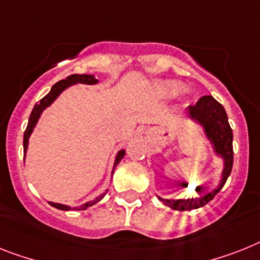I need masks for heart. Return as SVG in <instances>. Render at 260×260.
Listing matches in <instances>:
<instances>
[{
	"label": "heart",
	"instance_id": "obj_1",
	"mask_svg": "<svg viewBox=\"0 0 260 260\" xmlns=\"http://www.w3.org/2000/svg\"><path fill=\"white\" fill-rule=\"evenodd\" d=\"M182 89H183V85L173 79H160V81H156L154 85V91L160 98H170V96L177 95L179 91H182Z\"/></svg>",
	"mask_w": 260,
	"mask_h": 260
}]
</instances>
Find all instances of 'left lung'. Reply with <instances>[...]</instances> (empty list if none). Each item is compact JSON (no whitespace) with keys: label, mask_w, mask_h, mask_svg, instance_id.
I'll list each match as a JSON object with an SVG mask.
<instances>
[{"label":"left lung","mask_w":260,"mask_h":260,"mask_svg":"<svg viewBox=\"0 0 260 260\" xmlns=\"http://www.w3.org/2000/svg\"><path fill=\"white\" fill-rule=\"evenodd\" d=\"M187 115L192 121L198 122L199 125L205 128V134L216 155H219L223 159V171L222 179L219 186L215 190L207 191L205 194L199 195L198 198L187 199H165L158 197L160 202L178 211H186V210L199 209L202 206L207 205L224 186L227 178L233 170L234 151H233V130L230 127L229 119L224 107L211 95H205L194 105L190 106L187 110ZM195 191L199 190L197 188Z\"/></svg>","instance_id":"8db88e82"}]
</instances>
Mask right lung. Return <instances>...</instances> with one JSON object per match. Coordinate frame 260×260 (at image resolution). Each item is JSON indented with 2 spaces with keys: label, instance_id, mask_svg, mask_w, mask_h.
<instances>
[{
  "label": "right lung",
  "instance_id": "right-lung-1",
  "mask_svg": "<svg viewBox=\"0 0 260 260\" xmlns=\"http://www.w3.org/2000/svg\"><path fill=\"white\" fill-rule=\"evenodd\" d=\"M76 83L95 85V83H98V79H96L94 76H90V74H72V76L66 77L65 79H62V81H59V82L55 83L54 86L51 87L50 91H49V93L46 94V95H45L44 98H42V100L38 102V104L34 105L33 110H31V114H30V117H29V122H27V127H26V130H25V133H23V155H26L30 135H31V133H33L36 125H37V122H38V119H40L41 114H42V111H44L48 106H50V105L53 104L55 100H57L58 95H59V94H61L63 90L68 89V87L72 86V85H76ZM123 156H125V150H119L117 154V156H115L114 166H113V171H111V174L114 173L115 167H117V165L121 162V159L123 158ZM106 192H104L102 195H100V197L94 199V201H90V202L83 203V205L78 206V207H72V206L61 205V203H54V202H49V203H50L53 207H55V209L63 210V211H68V210H86L87 207H90V206H93V205H95V203L100 202L101 199L104 198Z\"/></svg>",
  "mask_w": 260,
  "mask_h": 260
}]
</instances>
